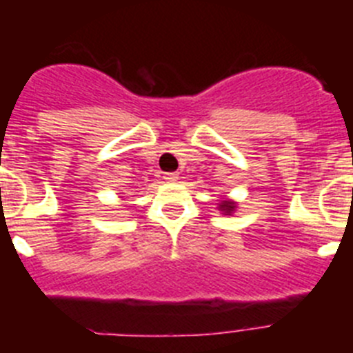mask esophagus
<instances>
[{
    "label": "esophagus",
    "instance_id": "1",
    "mask_svg": "<svg viewBox=\"0 0 353 353\" xmlns=\"http://www.w3.org/2000/svg\"><path fill=\"white\" fill-rule=\"evenodd\" d=\"M164 180H166V182H170V183L176 182V180H179V173H166V174H164Z\"/></svg>",
    "mask_w": 353,
    "mask_h": 353
}]
</instances>
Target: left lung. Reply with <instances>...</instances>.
<instances>
[{
    "label": "left lung",
    "instance_id": "obj_1",
    "mask_svg": "<svg viewBox=\"0 0 353 353\" xmlns=\"http://www.w3.org/2000/svg\"><path fill=\"white\" fill-rule=\"evenodd\" d=\"M235 208H236V201H233V199L230 198L221 199V203H217V210L223 212L224 215H232L233 212H235Z\"/></svg>",
    "mask_w": 353,
    "mask_h": 353
}]
</instances>
